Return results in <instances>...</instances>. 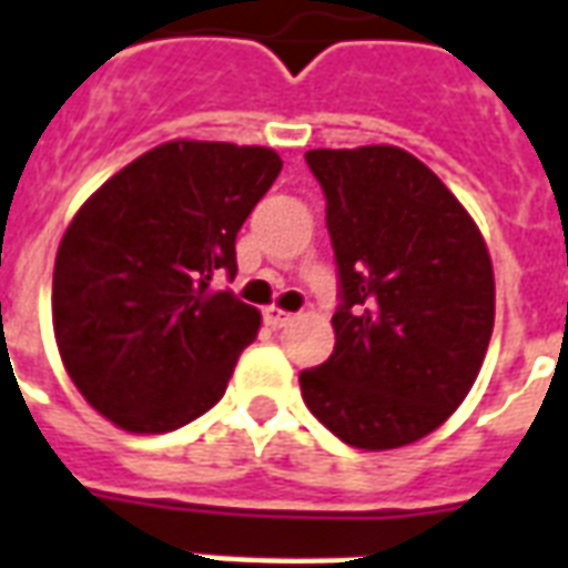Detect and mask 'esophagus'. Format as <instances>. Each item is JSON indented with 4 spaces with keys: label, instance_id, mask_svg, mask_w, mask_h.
I'll return each instance as SVG.
<instances>
[{
    "label": "esophagus",
    "instance_id": "obj_1",
    "mask_svg": "<svg viewBox=\"0 0 568 568\" xmlns=\"http://www.w3.org/2000/svg\"><path fill=\"white\" fill-rule=\"evenodd\" d=\"M264 318H267V325L271 327H285L295 318V313H288L283 306H267V310H264Z\"/></svg>",
    "mask_w": 568,
    "mask_h": 568
}]
</instances>
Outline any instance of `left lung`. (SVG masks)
<instances>
[{"label":"left lung","instance_id":"1","mask_svg":"<svg viewBox=\"0 0 568 568\" xmlns=\"http://www.w3.org/2000/svg\"><path fill=\"white\" fill-rule=\"evenodd\" d=\"M339 271L334 355L301 373L346 445L418 443L473 388L494 334V264L443 180L390 144L310 150Z\"/></svg>","mask_w":568,"mask_h":568}]
</instances>
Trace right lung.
Listing matches in <instances>:
<instances>
[{
  "label": "right lung",
  "mask_w": 568,
  "mask_h": 568,
  "mask_svg": "<svg viewBox=\"0 0 568 568\" xmlns=\"http://www.w3.org/2000/svg\"><path fill=\"white\" fill-rule=\"evenodd\" d=\"M283 171L271 146L168 141L92 192L53 264V334L83 400L129 434L216 406L262 313L213 288Z\"/></svg>",
  "instance_id": "add662e5"
}]
</instances>
